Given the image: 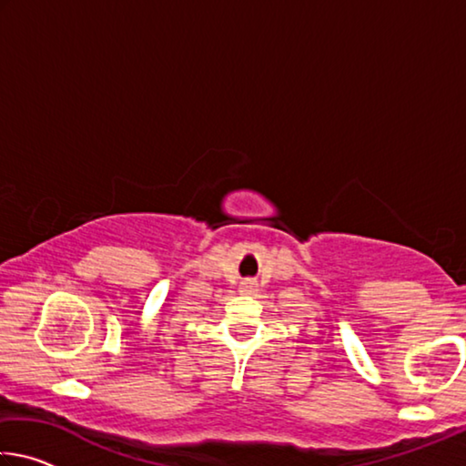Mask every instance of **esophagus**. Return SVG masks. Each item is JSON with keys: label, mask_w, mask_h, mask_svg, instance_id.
<instances>
[{"label": "esophagus", "mask_w": 466, "mask_h": 466, "mask_svg": "<svg viewBox=\"0 0 466 466\" xmlns=\"http://www.w3.org/2000/svg\"><path fill=\"white\" fill-rule=\"evenodd\" d=\"M240 291H242V294H255V291H257V283L252 281V279H244V281L240 283Z\"/></svg>", "instance_id": "1"}]
</instances>
